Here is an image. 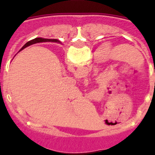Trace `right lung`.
<instances>
[{
    "label": "right lung",
    "instance_id": "right-lung-1",
    "mask_svg": "<svg viewBox=\"0 0 155 155\" xmlns=\"http://www.w3.org/2000/svg\"><path fill=\"white\" fill-rule=\"evenodd\" d=\"M60 42V41H58L57 39H43V38H35L34 39H31V40L28 41L27 43L24 45L22 46L21 50H19V51H21L23 49L25 48H26L27 46H30V45H32V44H35V43H38V42ZM18 51V52H19Z\"/></svg>",
    "mask_w": 155,
    "mask_h": 155
}]
</instances>
